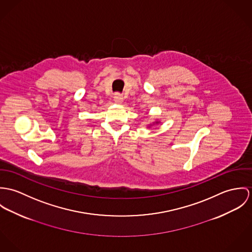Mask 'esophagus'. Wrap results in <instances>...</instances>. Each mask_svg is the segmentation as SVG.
<instances>
[{"label":"esophagus","instance_id":"34e87169","mask_svg":"<svg viewBox=\"0 0 252 252\" xmlns=\"http://www.w3.org/2000/svg\"><path fill=\"white\" fill-rule=\"evenodd\" d=\"M114 101H115L116 103H118V104L122 103V102L124 101V97H123V95H122L121 94H119V93L115 94H114Z\"/></svg>","mask_w":252,"mask_h":252}]
</instances>
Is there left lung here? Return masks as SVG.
Returning <instances> with one entry per match:
<instances>
[{
	"instance_id": "1",
	"label": "left lung",
	"mask_w": 252,
	"mask_h": 252,
	"mask_svg": "<svg viewBox=\"0 0 252 252\" xmlns=\"http://www.w3.org/2000/svg\"><path fill=\"white\" fill-rule=\"evenodd\" d=\"M158 123H159V122H157V123H156V124H158Z\"/></svg>"
}]
</instances>
